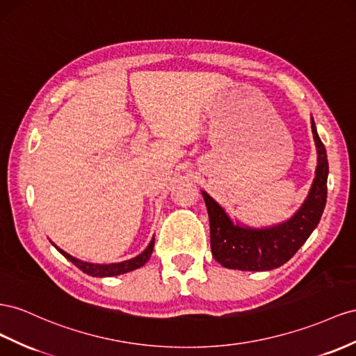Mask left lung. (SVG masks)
Masks as SVG:
<instances>
[{
	"label": "left lung",
	"instance_id": "8db88e82",
	"mask_svg": "<svg viewBox=\"0 0 356 356\" xmlns=\"http://www.w3.org/2000/svg\"><path fill=\"white\" fill-rule=\"evenodd\" d=\"M312 131L318 148V168L309 197L301 209L286 223L270 229H248L234 225L217 202L205 191V205L209 217L211 252L218 264L229 270L270 271L282 266L300 250L321 222L326 204L328 159L314 121Z\"/></svg>",
	"mask_w": 356,
	"mask_h": 356
}]
</instances>
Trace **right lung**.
Masks as SVG:
<instances>
[{
    "instance_id": "obj_1",
    "label": "right lung",
    "mask_w": 356,
    "mask_h": 356,
    "mask_svg": "<svg viewBox=\"0 0 356 356\" xmlns=\"http://www.w3.org/2000/svg\"><path fill=\"white\" fill-rule=\"evenodd\" d=\"M152 248H154V238H152V241L149 243V245L147 247V250L143 253H140L139 256H136L134 259H130V261L126 262H121V264H111V265H99V264H88V262H82L79 259H76L70 254H67L63 250H60L56 247V250L64 256L69 259L72 264H74L76 266L79 268L81 271H83L85 274L92 275V277H112V275H120V274H126L129 271L133 270H138L142 265H145L147 261L149 259L151 253H152Z\"/></svg>"
}]
</instances>
